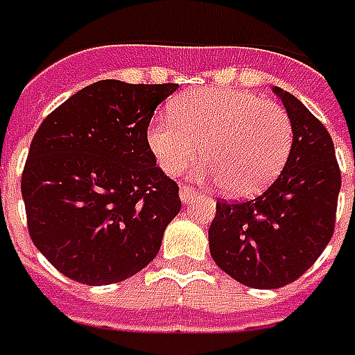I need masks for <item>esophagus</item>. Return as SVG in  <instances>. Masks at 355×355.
Wrapping results in <instances>:
<instances>
[{"mask_svg":"<svg viewBox=\"0 0 355 355\" xmlns=\"http://www.w3.org/2000/svg\"><path fill=\"white\" fill-rule=\"evenodd\" d=\"M196 194H198V192L192 187H187V184H184V187L180 188V200H182L184 204H188V202H190L192 198L196 196Z\"/></svg>","mask_w":355,"mask_h":355,"instance_id":"34e87169","label":"esophagus"}]
</instances>
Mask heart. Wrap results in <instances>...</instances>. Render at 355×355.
I'll return each instance as SVG.
<instances>
[{"label":"heart","instance_id":"heart-1","mask_svg":"<svg viewBox=\"0 0 355 355\" xmlns=\"http://www.w3.org/2000/svg\"><path fill=\"white\" fill-rule=\"evenodd\" d=\"M147 147L167 175H180L202 153V180L229 196H252L284 168L293 144L288 112L254 93L200 89L173 101L168 116L147 126Z\"/></svg>","mask_w":355,"mask_h":355}]
</instances>
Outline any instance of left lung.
<instances>
[{
	"instance_id": "obj_1",
	"label": "left lung",
	"mask_w": 355,
	"mask_h": 355,
	"mask_svg": "<svg viewBox=\"0 0 355 355\" xmlns=\"http://www.w3.org/2000/svg\"><path fill=\"white\" fill-rule=\"evenodd\" d=\"M274 93L293 128L286 167L260 196L219 200L208 231L216 264L257 289L288 286L315 264L334 233L342 184L329 130L291 93Z\"/></svg>"
}]
</instances>
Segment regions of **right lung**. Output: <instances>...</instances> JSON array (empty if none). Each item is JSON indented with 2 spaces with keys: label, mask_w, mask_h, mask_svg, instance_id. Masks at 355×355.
Here are the masks:
<instances>
[{
  "label": "right lung",
  "mask_w": 355,
  "mask_h": 355,
  "mask_svg": "<svg viewBox=\"0 0 355 355\" xmlns=\"http://www.w3.org/2000/svg\"><path fill=\"white\" fill-rule=\"evenodd\" d=\"M177 87L103 79L36 130L21 178L26 225L36 248L69 279L116 284L157 257L180 198L146 134Z\"/></svg>",
  "instance_id": "1"
}]
</instances>
